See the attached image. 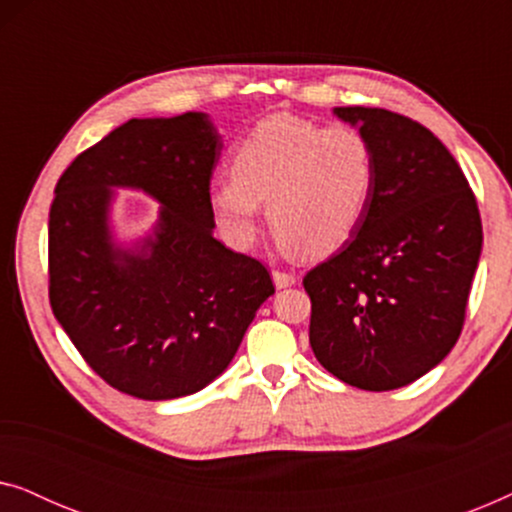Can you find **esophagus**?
<instances>
[{
    "label": "esophagus",
    "instance_id": "esophagus-1",
    "mask_svg": "<svg viewBox=\"0 0 512 512\" xmlns=\"http://www.w3.org/2000/svg\"><path fill=\"white\" fill-rule=\"evenodd\" d=\"M272 282H275L277 289H286V286H293L298 282V277L293 272H284V270H272Z\"/></svg>",
    "mask_w": 512,
    "mask_h": 512
}]
</instances>
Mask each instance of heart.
<instances>
[{
    "instance_id": "heart-1",
    "label": "heart",
    "mask_w": 512,
    "mask_h": 512,
    "mask_svg": "<svg viewBox=\"0 0 512 512\" xmlns=\"http://www.w3.org/2000/svg\"><path fill=\"white\" fill-rule=\"evenodd\" d=\"M375 174L373 149L359 130L277 114L237 142L230 179L212 186L209 205L235 244L256 240L265 205L282 247L321 258L359 230Z\"/></svg>"
}]
</instances>
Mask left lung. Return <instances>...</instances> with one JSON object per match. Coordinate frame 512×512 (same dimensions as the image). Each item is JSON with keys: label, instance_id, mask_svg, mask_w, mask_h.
Instances as JSON below:
<instances>
[{"label": "left lung", "instance_id": "1", "mask_svg": "<svg viewBox=\"0 0 512 512\" xmlns=\"http://www.w3.org/2000/svg\"><path fill=\"white\" fill-rule=\"evenodd\" d=\"M375 156L361 226L303 279L310 345L352 387L389 391L436 368L459 340L478 270L475 195L445 144L422 123L375 107H335Z\"/></svg>", "mask_w": 512, "mask_h": 512}]
</instances>
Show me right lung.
<instances>
[{"mask_svg": "<svg viewBox=\"0 0 512 512\" xmlns=\"http://www.w3.org/2000/svg\"><path fill=\"white\" fill-rule=\"evenodd\" d=\"M221 137L207 114L132 118L72 160L48 214V298L90 368L144 401L207 387L275 293L256 258L212 235L209 181ZM161 204L154 235L135 250L113 242L111 187Z\"/></svg>", "mask_w": 512, "mask_h": 512, "instance_id": "add662e5", "label": "right lung"}]
</instances>
